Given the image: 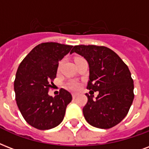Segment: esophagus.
I'll return each instance as SVG.
<instances>
[{
	"mask_svg": "<svg viewBox=\"0 0 149 149\" xmlns=\"http://www.w3.org/2000/svg\"><path fill=\"white\" fill-rule=\"evenodd\" d=\"M72 98H73V99H75V98H76V97L78 96V94H76V93H72Z\"/></svg>",
	"mask_w": 149,
	"mask_h": 149,
	"instance_id": "obj_1",
	"label": "esophagus"
}]
</instances>
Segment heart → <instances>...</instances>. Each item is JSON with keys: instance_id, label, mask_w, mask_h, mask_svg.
<instances>
[{"instance_id": "b5f03b06", "label": "heart", "mask_w": 149, "mask_h": 149, "mask_svg": "<svg viewBox=\"0 0 149 149\" xmlns=\"http://www.w3.org/2000/svg\"><path fill=\"white\" fill-rule=\"evenodd\" d=\"M78 58H76V60L78 59ZM68 86H69V87H70V89H72V90H77V89H78V88H79V84H77V82H71V83H70Z\"/></svg>"}]
</instances>
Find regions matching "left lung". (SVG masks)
I'll use <instances>...</instances> for the list:
<instances>
[{
    "label": "left lung",
    "instance_id": "8db88e82",
    "mask_svg": "<svg viewBox=\"0 0 149 149\" xmlns=\"http://www.w3.org/2000/svg\"><path fill=\"white\" fill-rule=\"evenodd\" d=\"M73 52L86 58L89 65L87 89L99 92L95 99L86 94L85 120L95 127H113L127 115L134 97L128 66L116 53L104 46L77 45L70 53Z\"/></svg>",
    "mask_w": 149,
    "mask_h": 149
}]
</instances>
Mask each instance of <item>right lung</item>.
Segmentation results:
<instances>
[{
	"label": "right lung",
	"instance_id": "1",
	"mask_svg": "<svg viewBox=\"0 0 149 149\" xmlns=\"http://www.w3.org/2000/svg\"><path fill=\"white\" fill-rule=\"evenodd\" d=\"M72 47L55 42L38 44L17 70L14 81L17 105L24 120L34 128L49 130L64 119L72 95L63 88L54 97L48 95V91L54 84L58 61Z\"/></svg>",
	"mask_w": 149,
	"mask_h": 149
}]
</instances>
